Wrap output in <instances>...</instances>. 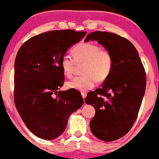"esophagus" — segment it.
<instances>
[{"instance_id": "obj_1", "label": "esophagus", "mask_w": 159, "mask_h": 159, "mask_svg": "<svg viewBox=\"0 0 159 159\" xmlns=\"http://www.w3.org/2000/svg\"><path fill=\"white\" fill-rule=\"evenodd\" d=\"M82 97L84 99L87 97V93H82Z\"/></svg>"}]
</instances>
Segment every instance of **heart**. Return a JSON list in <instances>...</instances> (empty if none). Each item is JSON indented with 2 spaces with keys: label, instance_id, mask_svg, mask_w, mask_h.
<instances>
[{
  "label": "heart",
  "instance_id": "obj_1",
  "mask_svg": "<svg viewBox=\"0 0 159 159\" xmlns=\"http://www.w3.org/2000/svg\"><path fill=\"white\" fill-rule=\"evenodd\" d=\"M74 59L70 55H64L61 68L66 77L72 76L75 62L84 63L80 77H75L66 82V87L84 92L93 88L97 81L104 82L111 74L113 66L112 54L106 49H100L92 43H81L72 49Z\"/></svg>",
  "mask_w": 159,
  "mask_h": 159
}]
</instances>
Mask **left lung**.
Segmentation results:
<instances>
[{
  "mask_svg": "<svg viewBox=\"0 0 159 159\" xmlns=\"http://www.w3.org/2000/svg\"><path fill=\"white\" fill-rule=\"evenodd\" d=\"M89 40L103 46L113 59L111 74L84 99L96 111L89 126L98 139L113 141L127 134L137 118L146 90V72L136 49L127 39L98 31L89 34L84 41Z\"/></svg>",
  "mask_w": 159,
  "mask_h": 159,
  "instance_id": "left-lung-1",
  "label": "left lung"
}]
</instances>
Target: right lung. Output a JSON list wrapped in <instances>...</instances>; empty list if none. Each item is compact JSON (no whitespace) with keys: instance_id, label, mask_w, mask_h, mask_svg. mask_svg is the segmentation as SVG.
I'll return each mask as SVG.
<instances>
[{"instance_id":"obj_1","label":"right lung","mask_w":159,"mask_h":159,"mask_svg":"<svg viewBox=\"0 0 159 159\" xmlns=\"http://www.w3.org/2000/svg\"><path fill=\"white\" fill-rule=\"evenodd\" d=\"M86 31L55 30L34 36L18 50L14 64V102L29 130L53 140L66 129L69 117L83 105L80 92L58 91L64 75L61 60Z\"/></svg>"}]
</instances>
